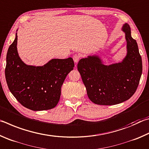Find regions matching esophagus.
Instances as JSON below:
<instances>
[{
    "label": "esophagus",
    "instance_id": "esophagus-1",
    "mask_svg": "<svg viewBox=\"0 0 149 149\" xmlns=\"http://www.w3.org/2000/svg\"><path fill=\"white\" fill-rule=\"evenodd\" d=\"M73 59H74V61L75 63H77L79 62V60L80 59V56L79 54H74V56H73Z\"/></svg>",
    "mask_w": 149,
    "mask_h": 149
}]
</instances>
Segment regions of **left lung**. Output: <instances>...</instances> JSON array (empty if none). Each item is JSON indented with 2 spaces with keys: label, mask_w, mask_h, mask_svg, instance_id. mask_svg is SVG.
Returning a JSON list of instances; mask_svg holds the SVG:
<instances>
[{
  "label": "left lung",
  "mask_w": 149,
  "mask_h": 149,
  "mask_svg": "<svg viewBox=\"0 0 149 149\" xmlns=\"http://www.w3.org/2000/svg\"><path fill=\"white\" fill-rule=\"evenodd\" d=\"M127 41V54L121 62L104 65L99 56L81 59L77 70L87 89L89 99L95 104L114 105L130 99L139 84L142 59L138 45L131 35L128 24L122 27Z\"/></svg>",
  "instance_id": "1"
}]
</instances>
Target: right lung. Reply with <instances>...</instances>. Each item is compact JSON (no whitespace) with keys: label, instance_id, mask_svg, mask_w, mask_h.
<instances>
[{"label":"right lung","instance_id":"add662e5","mask_svg":"<svg viewBox=\"0 0 149 149\" xmlns=\"http://www.w3.org/2000/svg\"><path fill=\"white\" fill-rule=\"evenodd\" d=\"M17 42L16 33L6 55L5 77L9 90L28 109H52L59 101L65 77L74 69V60L72 58L52 59L42 66L27 65L17 53Z\"/></svg>","mask_w":149,"mask_h":149}]
</instances>
